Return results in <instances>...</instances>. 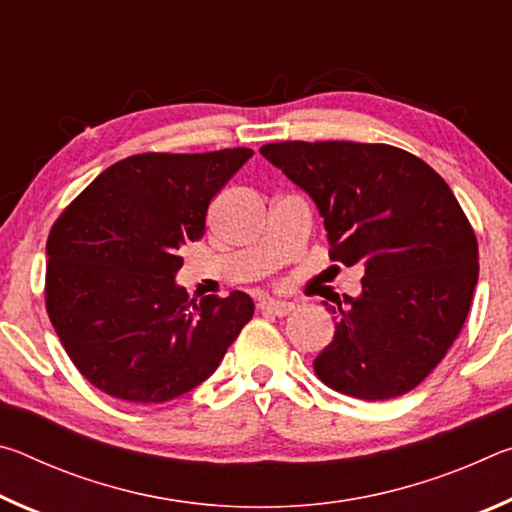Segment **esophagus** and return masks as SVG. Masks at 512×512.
<instances>
[{"mask_svg":"<svg viewBox=\"0 0 512 512\" xmlns=\"http://www.w3.org/2000/svg\"><path fill=\"white\" fill-rule=\"evenodd\" d=\"M259 309L264 311V314H271V316H287L293 311L291 302H284V300H273V298H264L259 302Z\"/></svg>","mask_w":512,"mask_h":512,"instance_id":"obj_1","label":"esophagus"}]
</instances>
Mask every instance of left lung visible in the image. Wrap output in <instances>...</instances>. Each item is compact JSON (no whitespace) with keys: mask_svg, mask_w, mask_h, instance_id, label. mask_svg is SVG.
<instances>
[{"mask_svg":"<svg viewBox=\"0 0 512 512\" xmlns=\"http://www.w3.org/2000/svg\"><path fill=\"white\" fill-rule=\"evenodd\" d=\"M259 153L314 198L329 257L363 266L345 296L318 379L377 402L413 391L452 348L479 280V246L452 189L391 144L275 142Z\"/></svg>","mask_w":512,"mask_h":512,"instance_id":"left-lung-1","label":"left lung"}]
</instances>
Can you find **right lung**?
<instances>
[{
  "label": "right lung",
  "mask_w": 512,
  "mask_h": 512,
  "mask_svg": "<svg viewBox=\"0 0 512 512\" xmlns=\"http://www.w3.org/2000/svg\"><path fill=\"white\" fill-rule=\"evenodd\" d=\"M250 149L140 153L99 173L47 239L45 302L81 375L110 397L160 404L212 375L255 314L244 291L189 300L173 282L212 198Z\"/></svg>",
  "instance_id": "1"
}]
</instances>
